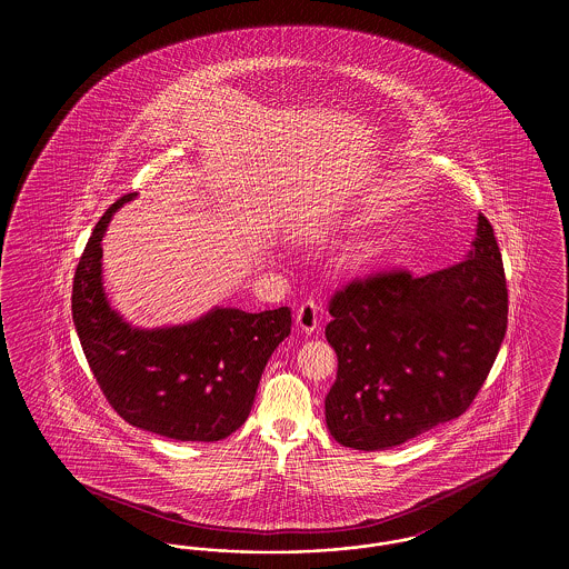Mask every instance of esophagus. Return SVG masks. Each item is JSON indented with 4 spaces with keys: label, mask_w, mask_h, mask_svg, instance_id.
<instances>
[{
    "label": "esophagus",
    "mask_w": 569,
    "mask_h": 569,
    "mask_svg": "<svg viewBox=\"0 0 569 569\" xmlns=\"http://www.w3.org/2000/svg\"><path fill=\"white\" fill-rule=\"evenodd\" d=\"M297 325L307 335H311L313 330L320 328V307L316 305V300H305L298 307Z\"/></svg>",
    "instance_id": "34e87169"
}]
</instances>
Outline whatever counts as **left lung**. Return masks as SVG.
Segmentation results:
<instances>
[{
	"mask_svg": "<svg viewBox=\"0 0 569 569\" xmlns=\"http://www.w3.org/2000/svg\"><path fill=\"white\" fill-rule=\"evenodd\" d=\"M326 339L337 379L326 395L330 435L353 450L401 446L473 403L508 328V286L487 217L469 256L413 277L371 272L337 290Z\"/></svg>",
	"mask_w": 569,
	"mask_h": 569,
	"instance_id": "1",
	"label": "left lung"
}]
</instances>
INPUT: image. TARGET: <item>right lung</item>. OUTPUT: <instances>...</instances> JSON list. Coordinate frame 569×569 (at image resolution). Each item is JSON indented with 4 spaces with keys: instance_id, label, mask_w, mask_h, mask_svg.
<instances>
[{
    "instance_id": "1",
    "label": "right lung",
    "mask_w": 569,
    "mask_h": 569,
    "mask_svg": "<svg viewBox=\"0 0 569 569\" xmlns=\"http://www.w3.org/2000/svg\"><path fill=\"white\" fill-rule=\"evenodd\" d=\"M126 193L96 223L72 286L82 352L110 407L132 427L177 441H219L251 411L262 371L290 335L288 307L262 313L213 309L186 326L138 330L110 309L102 237Z\"/></svg>"
}]
</instances>
